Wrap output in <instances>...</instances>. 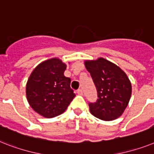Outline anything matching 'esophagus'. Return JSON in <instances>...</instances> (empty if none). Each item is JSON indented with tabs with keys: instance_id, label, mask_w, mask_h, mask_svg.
Segmentation results:
<instances>
[{
	"instance_id": "obj_1",
	"label": "esophagus",
	"mask_w": 154,
	"mask_h": 154,
	"mask_svg": "<svg viewBox=\"0 0 154 154\" xmlns=\"http://www.w3.org/2000/svg\"><path fill=\"white\" fill-rule=\"evenodd\" d=\"M77 93L78 95H81H81H83V91H82V89H81V88H80V89H78L77 91Z\"/></svg>"
}]
</instances>
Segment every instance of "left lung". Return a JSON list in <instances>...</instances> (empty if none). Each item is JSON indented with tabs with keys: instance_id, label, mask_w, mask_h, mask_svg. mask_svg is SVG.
I'll use <instances>...</instances> for the list:
<instances>
[{
	"instance_id": "obj_1",
	"label": "left lung",
	"mask_w": 154,
	"mask_h": 154,
	"mask_svg": "<svg viewBox=\"0 0 154 154\" xmlns=\"http://www.w3.org/2000/svg\"><path fill=\"white\" fill-rule=\"evenodd\" d=\"M97 91V102L89 103L90 112L104 121H112L122 116L128 105L132 87L127 74L118 66L99 57L85 62Z\"/></svg>"
}]
</instances>
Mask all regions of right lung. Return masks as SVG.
<instances>
[{
	"instance_id": "obj_1",
	"label": "right lung",
	"mask_w": 154,
	"mask_h": 154,
	"mask_svg": "<svg viewBox=\"0 0 154 154\" xmlns=\"http://www.w3.org/2000/svg\"><path fill=\"white\" fill-rule=\"evenodd\" d=\"M66 69L62 60L54 57L38 64L27 80V101L43 117L54 118L62 114L76 96L70 88V78L65 77Z\"/></svg>"
}]
</instances>
